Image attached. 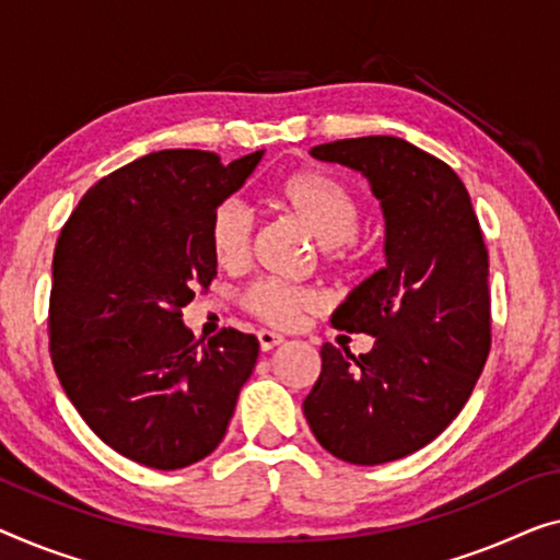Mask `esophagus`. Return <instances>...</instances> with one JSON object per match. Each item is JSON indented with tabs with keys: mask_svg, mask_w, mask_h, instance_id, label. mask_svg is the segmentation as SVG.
<instances>
[{
	"mask_svg": "<svg viewBox=\"0 0 560 560\" xmlns=\"http://www.w3.org/2000/svg\"><path fill=\"white\" fill-rule=\"evenodd\" d=\"M256 337H258V345H261V352H269V349L279 347L281 341H283L281 334H277V331H269V329H261V331L256 334Z\"/></svg>",
	"mask_w": 560,
	"mask_h": 560,
	"instance_id": "obj_1",
	"label": "esophagus"
}]
</instances>
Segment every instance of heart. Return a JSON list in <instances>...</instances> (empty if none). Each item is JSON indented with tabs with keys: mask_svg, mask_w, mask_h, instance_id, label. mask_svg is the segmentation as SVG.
I'll use <instances>...</instances> for the list:
<instances>
[{
	"mask_svg": "<svg viewBox=\"0 0 560 560\" xmlns=\"http://www.w3.org/2000/svg\"><path fill=\"white\" fill-rule=\"evenodd\" d=\"M273 203L319 241L331 264L345 261L362 223L360 200L345 183L322 171H296L277 183ZM252 215L236 200L215 208L208 223V244L215 264L238 269L252 252ZM319 304L316 291L271 279L256 281L244 291L246 312L279 329L296 327L302 316L316 312Z\"/></svg>",
	"mask_w": 560,
	"mask_h": 560,
	"instance_id": "b5f03b06",
	"label": "heart"
}]
</instances>
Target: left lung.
<instances>
[{
	"label": "left lung",
	"mask_w": 560,
	"mask_h": 560,
	"mask_svg": "<svg viewBox=\"0 0 560 560\" xmlns=\"http://www.w3.org/2000/svg\"><path fill=\"white\" fill-rule=\"evenodd\" d=\"M370 180L385 215V266L331 324L374 337L366 354L322 347L304 399L319 445L352 465L399 460L435 440L472 395L490 352L488 248L457 173L402 138L312 148Z\"/></svg>",
	"instance_id": "1"
}]
</instances>
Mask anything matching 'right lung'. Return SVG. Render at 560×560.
I'll use <instances>...</instances> for the list:
<instances>
[{
	"mask_svg": "<svg viewBox=\"0 0 560 560\" xmlns=\"http://www.w3.org/2000/svg\"><path fill=\"white\" fill-rule=\"evenodd\" d=\"M264 150L229 165L158 150L97 180L57 238L49 354L90 430L130 460L178 470L211 455L252 377L254 334L200 341L180 308L215 277L211 213Z\"/></svg>",
	"mask_w": 560,
	"mask_h": 560,
	"instance_id": "right-lung-1",
	"label": "right lung"
}]
</instances>
